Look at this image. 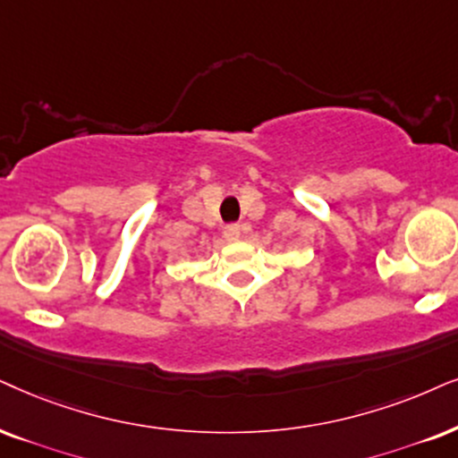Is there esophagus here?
<instances>
[{"label":"esophagus","instance_id":"esophagus-1","mask_svg":"<svg viewBox=\"0 0 458 458\" xmlns=\"http://www.w3.org/2000/svg\"><path fill=\"white\" fill-rule=\"evenodd\" d=\"M224 236H225V241H239L241 239V225L239 224H230V225H225L224 228Z\"/></svg>","mask_w":458,"mask_h":458}]
</instances>
